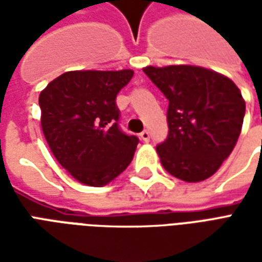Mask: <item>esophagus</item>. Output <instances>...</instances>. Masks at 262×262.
Listing matches in <instances>:
<instances>
[{"mask_svg":"<svg viewBox=\"0 0 262 262\" xmlns=\"http://www.w3.org/2000/svg\"><path fill=\"white\" fill-rule=\"evenodd\" d=\"M140 139H142L143 142L147 143L148 140H150V132H148V130H143L142 133H140Z\"/></svg>","mask_w":262,"mask_h":262,"instance_id":"obj_1","label":"esophagus"}]
</instances>
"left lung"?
Returning <instances> with one entry per match:
<instances>
[{
  "label": "left lung",
  "mask_w": 262,
  "mask_h": 262,
  "mask_svg": "<svg viewBox=\"0 0 262 262\" xmlns=\"http://www.w3.org/2000/svg\"><path fill=\"white\" fill-rule=\"evenodd\" d=\"M146 73L168 99V136L156 150L171 176L199 182L219 170L242 132L246 102L233 81L199 66H147Z\"/></svg>",
  "instance_id": "obj_1"
}]
</instances>
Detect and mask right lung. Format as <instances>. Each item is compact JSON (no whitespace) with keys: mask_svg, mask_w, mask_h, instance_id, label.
<instances>
[{"mask_svg":"<svg viewBox=\"0 0 262 262\" xmlns=\"http://www.w3.org/2000/svg\"><path fill=\"white\" fill-rule=\"evenodd\" d=\"M132 77V70L67 71L39 95L49 147L60 165L84 185H106L133 159L139 139L119 129L115 102Z\"/></svg>","mask_w":262,"mask_h":262,"instance_id":"1","label":"right lung"}]
</instances>
